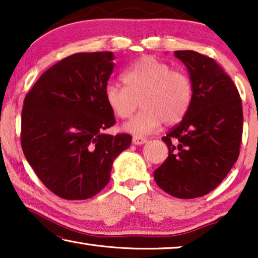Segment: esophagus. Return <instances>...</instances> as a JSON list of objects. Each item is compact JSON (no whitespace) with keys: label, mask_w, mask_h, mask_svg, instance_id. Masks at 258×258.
Wrapping results in <instances>:
<instances>
[{"label":"esophagus","mask_w":258,"mask_h":258,"mask_svg":"<svg viewBox=\"0 0 258 258\" xmlns=\"http://www.w3.org/2000/svg\"><path fill=\"white\" fill-rule=\"evenodd\" d=\"M147 142V139L145 138H141V137H133V143L134 145H143V143Z\"/></svg>","instance_id":"esophagus-1"}]
</instances>
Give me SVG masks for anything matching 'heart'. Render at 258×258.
<instances>
[{"mask_svg":"<svg viewBox=\"0 0 258 258\" xmlns=\"http://www.w3.org/2000/svg\"><path fill=\"white\" fill-rule=\"evenodd\" d=\"M125 86L110 84L104 99L112 115L127 119L142 106L124 130L137 137L150 134L161 124L178 123L186 115L194 98V85L186 73L151 55L138 59L121 75Z\"/></svg>","mask_w":258,"mask_h":258,"instance_id":"b5f03b06","label":"heart"}]
</instances>
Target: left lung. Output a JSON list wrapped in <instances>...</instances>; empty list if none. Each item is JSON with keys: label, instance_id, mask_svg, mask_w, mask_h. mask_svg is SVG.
Segmentation results:
<instances>
[{"label": "left lung", "instance_id": "1", "mask_svg": "<svg viewBox=\"0 0 258 258\" xmlns=\"http://www.w3.org/2000/svg\"><path fill=\"white\" fill-rule=\"evenodd\" d=\"M194 85L186 115L161 140L168 157L154 172L161 190L192 199L211 192L228 175L240 154L243 113L239 91L211 56L175 51Z\"/></svg>", "mask_w": 258, "mask_h": 258}]
</instances>
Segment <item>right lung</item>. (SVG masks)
<instances>
[{"label": "right lung", "instance_id": "right-lung-1", "mask_svg": "<svg viewBox=\"0 0 258 258\" xmlns=\"http://www.w3.org/2000/svg\"><path fill=\"white\" fill-rule=\"evenodd\" d=\"M112 52L75 53L44 72L26 94L21 148L51 192L67 200L89 199L110 180L113 159L132 137L103 134L116 119L104 91Z\"/></svg>", "mask_w": 258, "mask_h": 258}]
</instances>
